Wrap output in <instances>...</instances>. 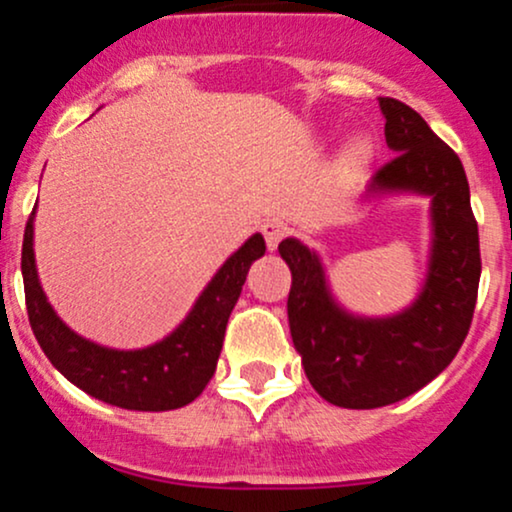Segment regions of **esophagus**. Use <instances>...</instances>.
<instances>
[{
	"instance_id": "obj_1",
	"label": "esophagus",
	"mask_w": 512,
	"mask_h": 512,
	"mask_svg": "<svg viewBox=\"0 0 512 512\" xmlns=\"http://www.w3.org/2000/svg\"><path fill=\"white\" fill-rule=\"evenodd\" d=\"M286 231H288V226L283 224L281 219H266L261 224V234L266 236V246L268 249H276L278 244H281V239L283 236H286Z\"/></svg>"
}]
</instances>
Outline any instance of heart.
I'll use <instances>...</instances> for the list:
<instances>
[{"label": "heart", "mask_w": 512, "mask_h": 512, "mask_svg": "<svg viewBox=\"0 0 512 512\" xmlns=\"http://www.w3.org/2000/svg\"><path fill=\"white\" fill-rule=\"evenodd\" d=\"M370 160H372V145L370 140H362V138L352 140L350 145L342 150V157H340L342 167H347V170H360V167H365Z\"/></svg>", "instance_id": "1"}]
</instances>
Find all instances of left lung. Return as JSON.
Wrapping results in <instances>:
<instances>
[{
    "label": "left lung",
    "mask_w": 512,
    "mask_h": 512,
    "mask_svg": "<svg viewBox=\"0 0 512 512\" xmlns=\"http://www.w3.org/2000/svg\"><path fill=\"white\" fill-rule=\"evenodd\" d=\"M379 110L394 157L374 172L365 199H429L431 246L419 295L392 315L352 313L335 298L313 249L295 236L278 244L293 276L288 325L305 377L325 402L345 409L402 402L439 377L466 340L481 281L478 224L461 160L409 105L379 98Z\"/></svg>",
    "instance_id": "left-lung-1"
}]
</instances>
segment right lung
Wrapping results in <instances>:
<instances>
[{"instance_id": "obj_1", "label": "right lung", "mask_w": 512, "mask_h": 512, "mask_svg": "<svg viewBox=\"0 0 512 512\" xmlns=\"http://www.w3.org/2000/svg\"><path fill=\"white\" fill-rule=\"evenodd\" d=\"M34 217L36 207L26 221L21 276L31 330L51 365L78 389L120 409L170 412L194 402L217 370L226 323L246 273L256 258L266 254L263 236H249L221 263L187 318L170 335L138 350H115L73 333L56 315L36 271Z\"/></svg>"}]
</instances>
